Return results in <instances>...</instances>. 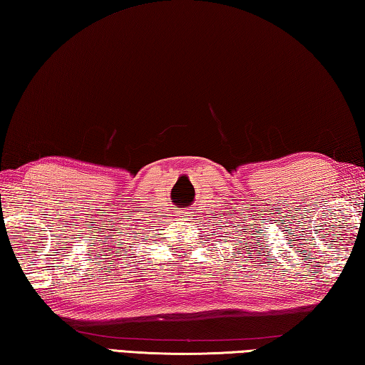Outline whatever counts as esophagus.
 Returning a JSON list of instances; mask_svg holds the SVG:
<instances>
[{
    "mask_svg": "<svg viewBox=\"0 0 365 365\" xmlns=\"http://www.w3.org/2000/svg\"><path fill=\"white\" fill-rule=\"evenodd\" d=\"M179 213H182L184 218H186V216H187V212H179Z\"/></svg>",
    "mask_w": 365,
    "mask_h": 365,
    "instance_id": "34e87169",
    "label": "esophagus"
}]
</instances>
